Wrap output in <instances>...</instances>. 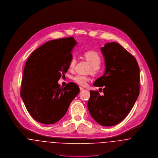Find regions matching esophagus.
Returning a JSON list of instances; mask_svg holds the SVG:
<instances>
[{
	"mask_svg": "<svg viewBox=\"0 0 158 158\" xmlns=\"http://www.w3.org/2000/svg\"><path fill=\"white\" fill-rule=\"evenodd\" d=\"M79 88H80V90H83V89H85V88H84L82 87H80Z\"/></svg>",
	"mask_w": 158,
	"mask_h": 158,
	"instance_id": "34e87169",
	"label": "esophagus"
}]
</instances>
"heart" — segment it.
<instances>
[{
	"instance_id": "b5f03b06",
	"label": "heart",
	"mask_w": 158,
	"mask_h": 158,
	"mask_svg": "<svg viewBox=\"0 0 158 158\" xmlns=\"http://www.w3.org/2000/svg\"><path fill=\"white\" fill-rule=\"evenodd\" d=\"M84 59L90 64V69L89 71L93 74H97L101 71V64L102 62V59L100 55L94 51H87L83 54ZM76 60L73 57L71 59L69 64V70L71 71L73 70ZM73 81L77 84L80 85L84 86L87 84L89 77L85 76L76 75L73 78Z\"/></svg>"
}]
</instances>
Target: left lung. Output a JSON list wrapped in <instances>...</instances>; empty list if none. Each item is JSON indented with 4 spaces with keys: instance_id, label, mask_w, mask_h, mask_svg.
<instances>
[{
    "instance_id": "left-lung-1",
    "label": "left lung",
    "mask_w": 158,
    "mask_h": 158,
    "mask_svg": "<svg viewBox=\"0 0 158 158\" xmlns=\"http://www.w3.org/2000/svg\"><path fill=\"white\" fill-rule=\"evenodd\" d=\"M101 50L105 73L93 85L103 87L99 91L104 94L90 91L87 106L97 123L110 127L123 121L135 105L139 94L140 70L135 57L118 43H107Z\"/></svg>"
}]
</instances>
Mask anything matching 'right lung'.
<instances>
[{
	"label": "right lung",
	"instance_id": "1",
	"mask_svg": "<svg viewBox=\"0 0 158 158\" xmlns=\"http://www.w3.org/2000/svg\"><path fill=\"white\" fill-rule=\"evenodd\" d=\"M76 44L73 37L48 41L26 62L20 96L28 113L39 123L48 125L59 121L79 93V87L73 82L65 87L58 84L69 69Z\"/></svg>",
	"mask_w": 158,
	"mask_h": 158
}]
</instances>
